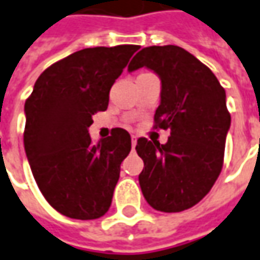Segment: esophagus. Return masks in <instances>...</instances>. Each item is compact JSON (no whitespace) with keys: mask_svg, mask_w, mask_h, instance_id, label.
I'll use <instances>...</instances> for the list:
<instances>
[{"mask_svg":"<svg viewBox=\"0 0 260 260\" xmlns=\"http://www.w3.org/2000/svg\"><path fill=\"white\" fill-rule=\"evenodd\" d=\"M131 138H132V147H135L137 145V135H132Z\"/></svg>","mask_w":260,"mask_h":260,"instance_id":"esophagus-1","label":"esophagus"}]
</instances>
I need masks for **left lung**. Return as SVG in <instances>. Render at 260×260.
<instances>
[{"label":"left lung","instance_id":"8db88e82","mask_svg":"<svg viewBox=\"0 0 260 260\" xmlns=\"http://www.w3.org/2000/svg\"><path fill=\"white\" fill-rule=\"evenodd\" d=\"M148 68L161 77V103L154 129L170 131L167 144L139 138L144 161L139 185L158 211L190 209L207 196L219 178L230 113L226 92L210 69L178 46H151L139 51L129 72Z\"/></svg>","mask_w":260,"mask_h":260}]
</instances>
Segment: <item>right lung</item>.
I'll return each mask as SVG.
<instances>
[{
	"mask_svg": "<svg viewBox=\"0 0 260 260\" xmlns=\"http://www.w3.org/2000/svg\"><path fill=\"white\" fill-rule=\"evenodd\" d=\"M135 44L79 50L47 68L25 101L24 149L49 204L70 219L93 220L109 210L131 135L113 128L92 142L87 128L108 109L109 92Z\"/></svg>",
	"mask_w": 260,
	"mask_h": 260,
	"instance_id": "right-lung-1",
	"label": "right lung"
}]
</instances>
